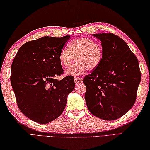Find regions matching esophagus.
Returning <instances> with one entry per match:
<instances>
[{"instance_id": "34e87169", "label": "esophagus", "mask_w": 150, "mask_h": 150, "mask_svg": "<svg viewBox=\"0 0 150 150\" xmlns=\"http://www.w3.org/2000/svg\"><path fill=\"white\" fill-rule=\"evenodd\" d=\"M74 82L76 85H79L83 82V78L80 77H75L74 78Z\"/></svg>"}]
</instances>
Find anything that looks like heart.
Listing matches in <instances>:
<instances>
[{
    "label": "heart",
    "mask_w": 150,
    "mask_h": 150,
    "mask_svg": "<svg viewBox=\"0 0 150 150\" xmlns=\"http://www.w3.org/2000/svg\"><path fill=\"white\" fill-rule=\"evenodd\" d=\"M74 64L66 70L69 75L79 76L88 71L96 69L103 58L102 46L89 38H80L72 40L68 47L65 46L60 50L59 59L64 67H68L74 59Z\"/></svg>",
    "instance_id": "obj_1"
}]
</instances>
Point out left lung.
<instances>
[{
	"label": "left lung",
	"instance_id": "obj_1",
	"mask_svg": "<svg viewBox=\"0 0 150 150\" xmlns=\"http://www.w3.org/2000/svg\"><path fill=\"white\" fill-rule=\"evenodd\" d=\"M102 42L99 66L86 76L85 100L89 111L105 120H116L130 110L140 83L139 62L126 42L112 33L94 34Z\"/></svg>",
	"mask_w": 150,
	"mask_h": 150
}]
</instances>
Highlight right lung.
Segmentation results:
<instances>
[{
  "instance_id": "right-lung-1",
  "label": "right lung",
  "mask_w": 150,
  "mask_h": 150,
  "mask_svg": "<svg viewBox=\"0 0 150 150\" xmlns=\"http://www.w3.org/2000/svg\"><path fill=\"white\" fill-rule=\"evenodd\" d=\"M70 38V35L44 36L27 42L12 63L11 82L18 108L37 123L60 116L75 87L72 76L57 80L64 74L59 54Z\"/></svg>"
}]
</instances>
